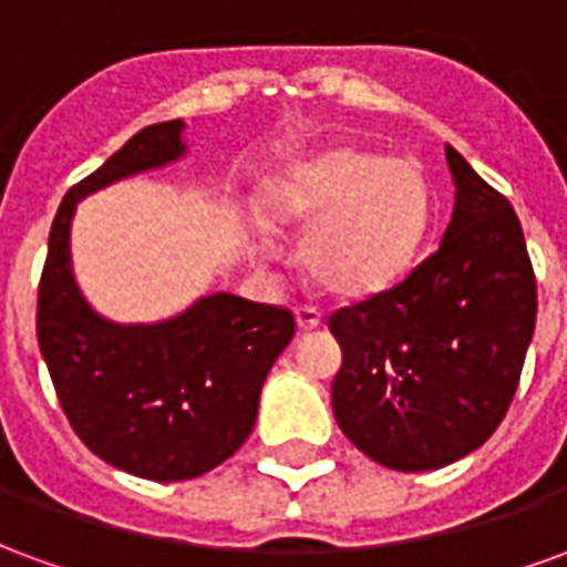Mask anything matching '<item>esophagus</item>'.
Here are the masks:
<instances>
[{
    "label": "esophagus",
    "instance_id": "1",
    "mask_svg": "<svg viewBox=\"0 0 567 567\" xmlns=\"http://www.w3.org/2000/svg\"><path fill=\"white\" fill-rule=\"evenodd\" d=\"M295 319H297V328H300V331H312V328H319L321 324V312L312 307H297Z\"/></svg>",
    "mask_w": 567,
    "mask_h": 567
}]
</instances>
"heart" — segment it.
I'll list each match as a JSON object with an SVG mask.
<instances>
[{"mask_svg": "<svg viewBox=\"0 0 567 567\" xmlns=\"http://www.w3.org/2000/svg\"><path fill=\"white\" fill-rule=\"evenodd\" d=\"M260 209L272 224L303 230L300 264L319 288L370 297L416 264L437 197L416 161L337 145L282 163L260 190Z\"/></svg>", "mask_w": 567, "mask_h": 567, "instance_id": "obj_1", "label": "heart"}]
</instances>
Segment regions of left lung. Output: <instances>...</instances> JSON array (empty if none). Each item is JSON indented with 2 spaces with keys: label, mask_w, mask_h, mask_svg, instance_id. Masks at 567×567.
Instances as JSON below:
<instances>
[{
  "label": "left lung",
  "mask_w": 567,
  "mask_h": 567,
  "mask_svg": "<svg viewBox=\"0 0 567 567\" xmlns=\"http://www.w3.org/2000/svg\"><path fill=\"white\" fill-rule=\"evenodd\" d=\"M455 206L440 248L389 291L343 307L337 425L392 471H434L483 446L511 406L537 285L511 199L446 145Z\"/></svg>",
  "instance_id": "8db88e82"
}]
</instances>
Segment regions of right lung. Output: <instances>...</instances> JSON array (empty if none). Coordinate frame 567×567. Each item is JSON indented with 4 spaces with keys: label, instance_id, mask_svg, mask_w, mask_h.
Returning <instances> with one entry per match:
<instances>
[{
    "label": "right lung",
    "instance_id": "obj_1",
    "mask_svg": "<svg viewBox=\"0 0 567 567\" xmlns=\"http://www.w3.org/2000/svg\"><path fill=\"white\" fill-rule=\"evenodd\" d=\"M182 130V121L140 130L69 187L48 236L35 312L39 349L69 425L103 462L157 483L194 480L246 443L260 385L295 337L288 309L227 291L154 324H115L79 291L69 255L79 199L178 161Z\"/></svg>",
    "mask_w": 567,
    "mask_h": 567
}]
</instances>
